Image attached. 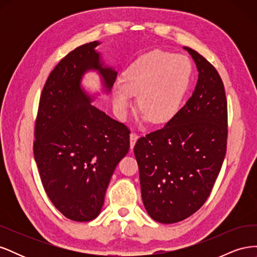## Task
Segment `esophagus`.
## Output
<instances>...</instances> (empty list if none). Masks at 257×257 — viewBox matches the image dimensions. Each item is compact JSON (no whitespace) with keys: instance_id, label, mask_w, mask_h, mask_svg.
Returning <instances> with one entry per match:
<instances>
[{"instance_id":"obj_1","label":"esophagus","mask_w":257,"mask_h":257,"mask_svg":"<svg viewBox=\"0 0 257 257\" xmlns=\"http://www.w3.org/2000/svg\"><path fill=\"white\" fill-rule=\"evenodd\" d=\"M138 139V135L135 133V132H132V133L130 134V145H131V149H133L136 142Z\"/></svg>"}]
</instances>
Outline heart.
<instances>
[{
  "label": "heart",
  "instance_id": "1",
  "mask_svg": "<svg viewBox=\"0 0 257 257\" xmlns=\"http://www.w3.org/2000/svg\"><path fill=\"white\" fill-rule=\"evenodd\" d=\"M193 78L191 59L181 53L154 49L132 62L112 89L113 104L126 116L135 95L144 118L165 123L179 111Z\"/></svg>",
  "mask_w": 257,
  "mask_h": 257
}]
</instances>
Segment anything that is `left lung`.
<instances>
[{
    "mask_svg": "<svg viewBox=\"0 0 257 257\" xmlns=\"http://www.w3.org/2000/svg\"><path fill=\"white\" fill-rule=\"evenodd\" d=\"M195 62L192 96L164 127L134 147L142 197L154 221L180 222L205 204L221 170L227 144V100L214 66L183 47Z\"/></svg>",
    "mask_w": 257,
    "mask_h": 257,
    "instance_id": "obj_1",
    "label": "left lung"
}]
</instances>
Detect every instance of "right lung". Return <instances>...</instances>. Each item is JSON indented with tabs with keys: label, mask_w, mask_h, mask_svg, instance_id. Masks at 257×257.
Listing matches in <instances>:
<instances>
[{
	"label": "right lung",
	"mask_w": 257,
	"mask_h": 257,
	"mask_svg": "<svg viewBox=\"0 0 257 257\" xmlns=\"http://www.w3.org/2000/svg\"><path fill=\"white\" fill-rule=\"evenodd\" d=\"M77 47L50 73L35 123L34 159L51 203L67 219L88 222L100 213L118 163L130 149V130L93 106L81 87L83 75L97 71L108 93L116 72L95 50Z\"/></svg>",
	"instance_id": "obj_1"
}]
</instances>
